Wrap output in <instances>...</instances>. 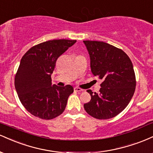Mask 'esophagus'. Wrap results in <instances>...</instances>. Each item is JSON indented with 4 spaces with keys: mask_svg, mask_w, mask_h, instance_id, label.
I'll use <instances>...</instances> for the list:
<instances>
[{
    "mask_svg": "<svg viewBox=\"0 0 153 153\" xmlns=\"http://www.w3.org/2000/svg\"><path fill=\"white\" fill-rule=\"evenodd\" d=\"M74 89L75 91H77V92H81V91H82L83 90H82V89L79 87H74Z\"/></svg>",
    "mask_w": 153,
    "mask_h": 153,
    "instance_id": "obj_1",
    "label": "esophagus"
}]
</instances>
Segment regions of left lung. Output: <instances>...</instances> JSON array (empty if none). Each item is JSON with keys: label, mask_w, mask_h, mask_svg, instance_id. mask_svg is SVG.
Wrapping results in <instances>:
<instances>
[{"label": "left lung", "mask_w": 153, "mask_h": 153, "mask_svg": "<svg viewBox=\"0 0 153 153\" xmlns=\"http://www.w3.org/2000/svg\"><path fill=\"white\" fill-rule=\"evenodd\" d=\"M94 76L102 82L100 92L88 89L91 100L84 105L89 115L107 120L123 112L133 96L136 79L130 59L123 50L103 41H84Z\"/></svg>", "instance_id": "8db88e82"}]
</instances>
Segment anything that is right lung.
I'll list each match as a JSON object with an SVG mask.
<instances>
[{"label":"right lung","mask_w":153,"mask_h":153,"mask_svg":"<svg viewBox=\"0 0 153 153\" xmlns=\"http://www.w3.org/2000/svg\"><path fill=\"white\" fill-rule=\"evenodd\" d=\"M76 40H50L35 45L23 56L15 76V88L23 107L43 120L62 114L74 88L51 85V75L57 59Z\"/></svg>","instance_id":"obj_1"}]
</instances>
